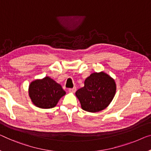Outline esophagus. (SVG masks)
I'll list each match as a JSON object with an SVG mask.
<instances>
[{
  "label": "esophagus",
  "instance_id": "obj_1",
  "mask_svg": "<svg viewBox=\"0 0 151 151\" xmlns=\"http://www.w3.org/2000/svg\"><path fill=\"white\" fill-rule=\"evenodd\" d=\"M76 87H73V88H70L68 89V91H69V92H71V93H75V92L76 91Z\"/></svg>",
  "mask_w": 151,
  "mask_h": 151
}]
</instances>
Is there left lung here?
<instances>
[{
    "label": "left lung",
    "instance_id": "left-lung-1",
    "mask_svg": "<svg viewBox=\"0 0 151 151\" xmlns=\"http://www.w3.org/2000/svg\"><path fill=\"white\" fill-rule=\"evenodd\" d=\"M116 91L114 81L101 72L93 73L85 81V86L76 91L82 109L96 112L106 109L113 99Z\"/></svg>",
    "mask_w": 151,
    "mask_h": 151
}]
</instances>
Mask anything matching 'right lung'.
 Masks as SVG:
<instances>
[{"label": "right lung", "mask_w": 151, "mask_h": 151, "mask_svg": "<svg viewBox=\"0 0 151 151\" xmlns=\"http://www.w3.org/2000/svg\"><path fill=\"white\" fill-rule=\"evenodd\" d=\"M65 94L66 92L61 85L48 76L35 81L29 87V95L32 102L41 109L54 107Z\"/></svg>", "instance_id": "1"}]
</instances>
